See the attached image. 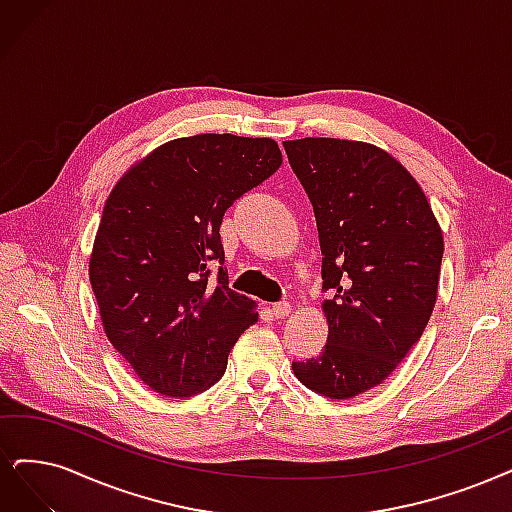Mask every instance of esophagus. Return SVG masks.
<instances>
[{
    "mask_svg": "<svg viewBox=\"0 0 512 512\" xmlns=\"http://www.w3.org/2000/svg\"><path fill=\"white\" fill-rule=\"evenodd\" d=\"M289 312H291L289 301H276V304H272V314L276 318H285V316H289Z\"/></svg>",
    "mask_w": 512,
    "mask_h": 512,
    "instance_id": "esophagus-1",
    "label": "esophagus"
}]
</instances>
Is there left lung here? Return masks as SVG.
I'll list each match as a JSON object with an SVG mask.
<instances>
[{
    "mask_svg": "<svg viewBox=\"0 0 512 512\" xmlns=\"http://www.w3.org/2000/svg\"><path fill=\"white\" fill-rule=\"evenodd\" d=\"M312 202L327 346L293 363L297 380L327 399L382 384L422 337L443 261V234L422 187L384 149L344 139L285 141Z\"/></svg>",
    "mask_w": 512,
    "mask_h": 512,
    "instance_id": "8db88e82",
    "label": "left lung"
}]
</instances>
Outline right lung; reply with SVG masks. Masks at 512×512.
I'll use <instances>...</instances> for the list:
<instances>
[{"mask_svg": "<svg viewBox=\"0 0 512 512\" xmlns=\"http://www.w3.org/2000/svg\"><path fill=\"white\" fill-rule=\"evenodd\" d=\"M280 164L272 139L196 135L151 151L109 194L90 285L109 342L151 390L187 399L211 388L257 323L253 299L230 289L219 227Z\"/></svg>", "mask_w": 512, "mask_h": 512, "instance_id": "right-lung-1", "label": "right lung"}]
</instances>
